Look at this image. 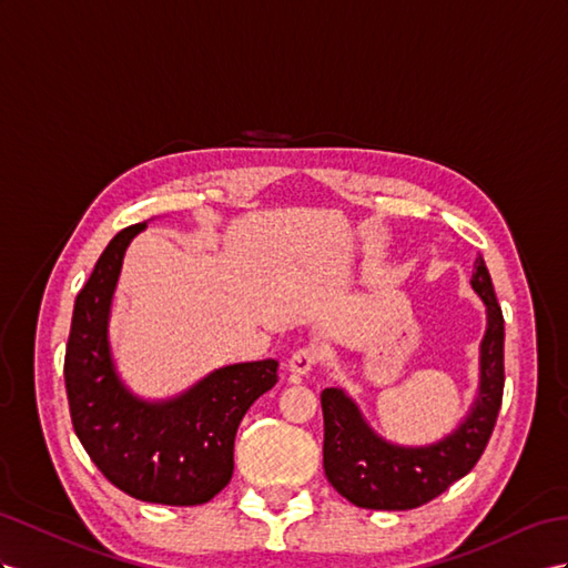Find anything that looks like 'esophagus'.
<instances>
[{"mask_svg": "<svg viewBox=\"0 0 568 568\" xmlns=\"http://www.w3.org/2000/svg\"><path fill=\"white\" fill-rule=\"evenodd\" d=\"M316 365H318V351H316V347H310V345L300 347V351H295L293 355H290V359H287L290 372L300 374V376L310 374Z\"/></svg>", "mask_w": 568, "mask_h": 568, "instance_id": "esophagus-1", "label": "esophagus"}]
</instances>
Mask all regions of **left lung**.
Here are the masks:
<instances>
[{
	"mask_svg": "<svg viewBox=\"0 0 568 568\" xmlns=\"http://www.w3.org/2000/svg\"><path fill=\"white\" fill-rule=\"evenodd\" d=\"M470 285L487 307L479 345V386L458 429L429 446H396L382 439L341 388L322 390L324 470L341 497L374 511H408L439 497L468 475L497 425L504 396V316L485 258H475Z\"/></svg>",
	"mask_w": 568,
	"mask_h": 568,
	"instance_id": "1",
	"label": "left lung"
}]
</instances>
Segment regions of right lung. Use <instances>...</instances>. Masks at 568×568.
<instances>
[{"mask_svg": "<svg viewBox=\"0 0 568 568\" xmlns=\"http://www.w3.org/2000/svg\"><path fill=\"white\" fill-rule=\"evenodd\" d=\"M143 227L110 240L77 295L64 355L69 413L85 454L114 487L141 501L196 506L230 483L237 427L278 382V362L221 367L170 400L134 396L114 369L108 322L124 252Z\"/></svg>", "mask_w": 568, "mask_h": 568, "instance_id": "add662e5", "label": "right lung"}]
</instances>
